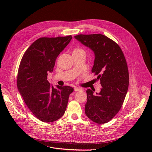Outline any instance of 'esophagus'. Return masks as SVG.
<instances>
[{
  "instance_id": "esophagus-1",
  "label": "esophagus",
  "mask_w": 152,
  "mask_h": 152,
  "mask_svg": "<svg viewBox=\"0 0 152 152\" xmlns=\"http://www.w3.org/2000/svg\"><path fill=\"white\" fill-rule=\"evenodd\" d=\"M74 90L75 91H82L83 89L81 88H80V87H75L74 88Z\"/></svg>"
}]
</instances>
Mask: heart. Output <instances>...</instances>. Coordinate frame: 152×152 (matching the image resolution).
<instances>
[{
  "instance_id": "1",
  "label": "heart",
  "mask_w": 152,
  "mask_h": 152,
  "mask_svg": "<svg viewBox=\"0 0 152 152\" xmlns=\"http://www.w3.org/2000/svg\"><path fill=\"white\" fill-rule=\"evenodd\" d=\"M76 50H79V49H76Z\"/></svg>"
}]
</instances>
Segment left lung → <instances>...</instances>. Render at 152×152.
I'll list each match as a JSON object with an SVG mask.
<instances>
[{
  "label": "left lung",
  "mask_w": 152,
  "mask_h": 152,
  "mask_svg": "<svg viewBox=\"0 0 152 152\" xmlns=\"http://www.w3.org/2000/svg\"><path fill=\"white\" fill-rule=\"evenodd\" d=\"M75 38L89 47L95 55L92 73L102 86L99 93L87 90L85 113L93 122L108 123L118 113L129 86V72L124 53L113 40L100 34H79Z\"/></svg>",
  "instance_id": "left-lung-1"
}]
</instances>
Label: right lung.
Returning <instances> with one entry per match:
<instances>
[{
    "label": "right lung",
    "instance_id": "obj_1",
    "mask_svg": "<svg viewBox=\"0 0 152 152\" xmlns=\"http://www.w3.org/2000/svg\"><path fill=\"white\" fill-rule=\"evenodd\" d=\"M72 36L41 37L32 44L21 58L17 76L18 89L26 105L39 120L51 123L65 112L69 86H56L47 81L58 55L69 43Z\"/></svg>",
    "mask_w": 152,
    "mask_h": 152
}]
</instances>
